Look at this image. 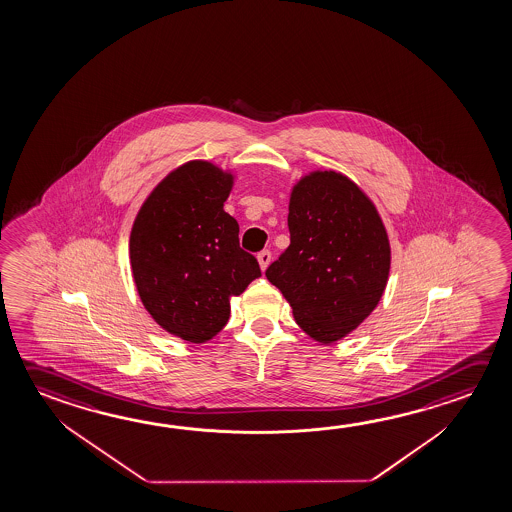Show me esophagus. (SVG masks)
<instances>
[{"label": "esophagus", "mask_w": 512, "mask_h": 512, "mask_svg": "<svg viewBox=\"0 0 512 512\" xmlns=\"http://www.w3.org/2000/svg\"><path fill=\"white\" fill-rule=\"evenodd\" d=\"M257 260H259V266L262 271H266V268L269 266V262H271V252L269 250H262V252L257 255Z\"/></svg>", "instance_id": "1"}]
</instances>
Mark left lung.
<instances>
[{"instance_id": "left-lung-1", "label": "left lung", "mask_w": 512, "mask_h": 512, "mask_svg": "<svg viewBox=\"0 0 512 512\" xmlns=\"http://www.w3.org/2000/svg\"><path fill=\"white\" fill-rule=\"evenodd\" d=\"M291 244L268 269L294 321L323 344L341 341L386 291L391 246L375 203L337 171H310L293 185Z\"/></svg>"}]
</instances>
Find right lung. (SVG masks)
Here are the masks:
<instances>
[{"instance_id": "obj_1", "label": "right lung", "mask_w": 512, "mask_h": 512, "mask_svg": "<svg viewBox=\"0 0 512 512\" xmlns=\"http://www.w3.org/2000/svg\"><path fill=\"white\" fill-rule=\"evenodd\" d=\"M235 175L189 160L160 180L130 232L132 277L144 309L171 336L210 341L227 325L230 298L260 277L223 205Z\"/></svg>"}]
</instances>
